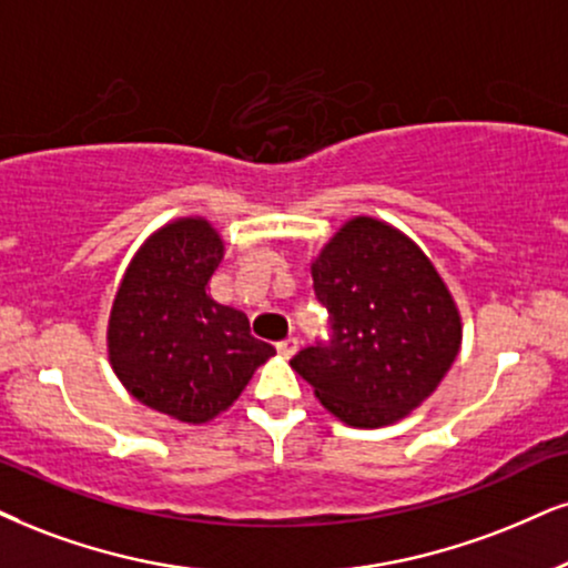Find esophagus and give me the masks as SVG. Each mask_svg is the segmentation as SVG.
<instances>
[{
    "label": "esophagus",
    "instance_id": "esophagus-1",
    "mask_svg": "<svg viewBox=\"0 0 568 568\" xmlns=\"http://www.w3.org/2000/svg\"><path fill=\"white\" fill-rule=\"evenodd\" d=\"M297 347H300V342H297L295 337H290V339L278 342V345H276V349H278V355H282V358H292V355H295V353H297Z\"/></svg>",
    "mask_w": 568,
    "mask_h": 568
}]
</instances>
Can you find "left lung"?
<instances>
[{
  "mask_svg": "<svg viewBox=\"0 0 568 568\" xmlns=\"http://www.w3.org/2000/svg\"><path fill=\"white\" fill-rule=\"evenodd\" d=\"M311 276L332 339L300 349L292 368L321 405L355 429H379L432 397L464 326L424 250L387 221L355 215L313 257Z\"/></svg>",
  "mask_w": 568,
  "mask_h": 568,
  "instance_id": "obj_1",
  "label": "left lung"
}]
</instances>
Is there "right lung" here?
I'll use <instances>...</instances> for the list:
<instances>
[{"instance_id": "obj_1", "label": "right lung", "mask_w": 568, "mask_h": 568, "mask_svg": "<svg viewBox=\"0 0 568 568\" xmlns=\"http://www.w3.org/2000/svg\"><path fill=\"white\" fill-rule=\"evenodd\" d=\"M213 223L186 215L144 240L108 321V358L139 403L181 424H207L234 405L257 366L276 355L207 282L223 261Z\"/></svg>"}]
</instances>
